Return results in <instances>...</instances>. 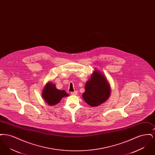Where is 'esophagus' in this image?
I'll return each mask as SVG.
<instances>
[{
  "instance_id": "34e87169",
  "label": "esophagus",
  "mask_w": 155,
  "mask_h": 155,
  "mask_svg": "<svg viewBox=\"0 0 155 155\" xmlns=\"http://www.w3.org/2000/svg\"><path fill=\"white\" fill-rule=\"evenodd\" d=\"M71 94L73 95H76L77 94V91H74V92H71Z\"/></svg>"
}]
</instances>
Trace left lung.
Segmentation results:
<instances>
[{"instance_id": "1", "label": "left lung", "mask_w": 155, "mask_h": 155, "mask_svg": "<svg viewBox=\"0 0 155 155\" xmlns=\"http://www.w3.org/2000/svg\"><path fill=\"white\" fill-rule=\"evenodd\" d=\"M90 80L85 85V92L82 97L86 103L92 107H96L104 102L110 94V88L108 81L102 74L94 71Z\"/></svg>"}]
</instances>
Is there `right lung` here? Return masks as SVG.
Instances as JSON below:
<instances>
[{
    "label": "right lung",
    "mask_w": 155,
    "mask_h": 155,
    "mask_svg": "<svg viewBox=\"0 0 155 155\" xmlns=\"http://www.w3.org/2000/svg\"><path fill=\"white\" fill-rule=\"evenodd\" d=\"M68 96L64 90H59L55 85L51 82L48 83L44 89L42 96L45 101L49 105H55L59 103L64 96Z\"/></svg>",
    "instance_id": "1"
}]
</instances>
